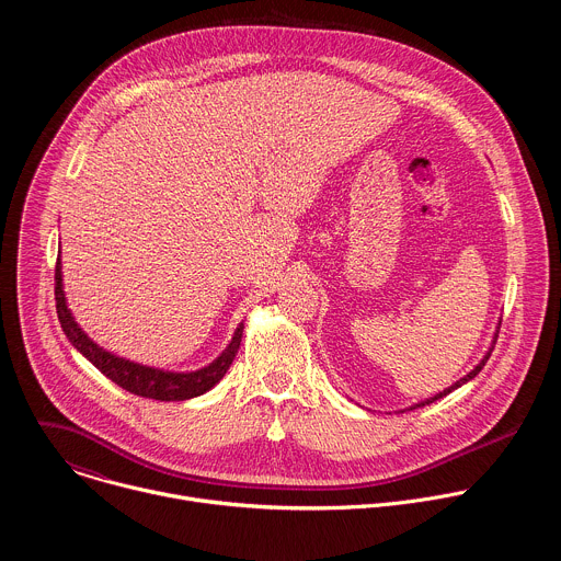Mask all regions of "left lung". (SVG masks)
Instances as JSON below:
<instances>
[{
	"mask_svg": "<svg viewBox=\"0 0 561 561\" xmlns=\"http://www.w3.org/2000/svg\"><path fill=\"white\" fill-rule=\"evenodd\" d=\"M497 333H500V331H495V337H493V344H491V348H489V353H486V355H484V357H482V362H479V364H477V366H474V368H472V370H470V373H468V375H463V377H461V379H459V381H455V383H453V386H448V388H446V390H442V392H437V394H435V397H428V399H424V402H420V404H415V407H411V409H409V411H415V409H422V407H426V404H433V402H437V399H442V397H446V394H448V392H453V390H455V388H459V386H463V383H466V381H470V379H472V377H474V375H477V373H479V370H482V368H484V366H486V362H489V357H491V353H493V348H495V342H497Z\"/></svg>",
	"mask_w": 561,
	"mask_h": 561,
	"instance_id": "1",
	"label": "left lung"
}]
</instances>
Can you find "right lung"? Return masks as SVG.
Wrapping results in <instances>:
<instances>
[{"label": "right lung", "instance_id": "add662e5", "mask_svg": "<svg viewBox=\"0 0 561 561\" xmlns=\"http://www.w3.org/2000/svg\"><path fill=\"white\" fill-rule=\"evenodd\" d=\"M55 301H57V317L59 324L70 340V344L82 353L98 370H102L111 381L122 386L124 390L148 397V399H159V402H184V399L199 397L206 390H210L228 370L232 364L239 344H242V333L244 324H239L230 344L224 348V353L210 362L208 366L191 373H173V370H162V368H152L144 366L124 357H117L102 346H98L79 324L75 322V317L70 308L66 306V295H64V284H61V262L57 257L55 266Z\"/></svg>", "mask_w": 561, "mask_h": 561}]
</instances>
